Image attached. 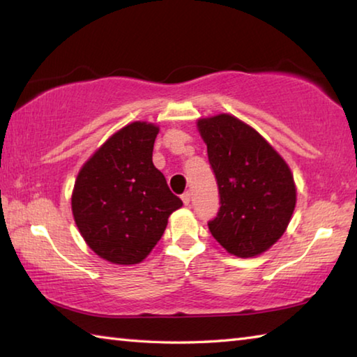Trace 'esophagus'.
I'll use <instances>...</instances> for the list:
<instances>
[{
  "label": "esophagus",
  "instance_id": "34e87169",
  "mask_svg": "<svg viewBox=\"0 0 357 357\" xmlns=\"http://www.w3.org/2000/svg\"><path fill=\"white\" fill-rule=\"evenodd\" d=\"M181 198H183V202H184L185 206H189V203H190V192H184L183 195H181Z\"/></svg>",
  "mask_w": 357,
  "mask_h": 357
}]
</instances>
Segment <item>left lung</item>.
Here are the masks:
<instances>
[{
	"mask_svg": "<svg viewBox=\"0 0 357 357\" xmlns=\"http://www.w3.org/2000/svg\"><path fill=\"white\" fill-rule=\"evenodd\" d=\"M220 208L208 222L223 249L241 258L277 243L296 206L293 174L285 160L250 126L229 114L198 121Z\"/></svg>",
	"mask_w": 357,
	"mask_h": 357,
	"instance_id": "8db88e82",
	"label": "left lung"
}]
</instances>
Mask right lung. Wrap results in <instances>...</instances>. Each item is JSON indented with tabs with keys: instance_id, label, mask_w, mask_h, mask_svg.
<instances>
[{
	"instance_id": "obj_1",
	"label": "right lung",
	"mask_w": 357,
	"mask_h": 357,
	"mask_svg": "<svg viewBox=\"0 0 357 357\" xmlns=\"http://www.w3.org/2000/svg\"><path fill=\"white\" fill-rule=\"evenodd\" d=\"M159 129L132 123L96 151L78 173L72 213L86 244L107 261L137 264L183 206L153 164Z\"/></svg>"
}]
</instances>
